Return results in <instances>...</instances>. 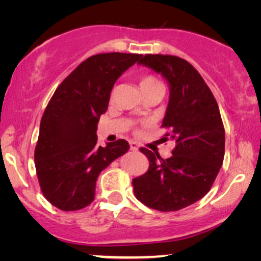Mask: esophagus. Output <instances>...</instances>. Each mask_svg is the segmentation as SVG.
Listing matches in <instances>:
<instances>
[{
  "instance_id": "1",
  "label": "esophagus",
  "mask_w": 261,
  "mask_h": 261,
  "mask_svg": "<svg viewBox=\"0 0 261 261\" xmlns=\"http://www.w3.org/2000/svg\"><path fill=\"white\" fill-rule=\"evenodd\" d=\"M129 146H130L132 151H138V149H139V145L134 141H129Z\"/></svg>"
}]
</instances>
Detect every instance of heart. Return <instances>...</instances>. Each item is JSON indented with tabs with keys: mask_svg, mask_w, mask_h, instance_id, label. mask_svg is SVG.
I'll return each mask as SVG.
<instances>
[{
	"mask_svg": "<svg viewBox=\"0 0 261 261\" xmlns=\"http://www.w3.org/2000/svg\"><path fill=\"white\" fill-rule=\"evenodd\" d=\"M139 84H140V89L142 90V89L152 87V85L159 84V82L156 81L154 77H152V76H144V77H141L140 83H139Z\"/></svg>",
	"mask_w": 261,
	"mask_h": 261,
	"instance_id": "1",
	"label": "heart"
}]
</instances>
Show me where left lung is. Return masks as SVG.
Masks as SVG:
<instances>
[{
	"instance_id": "obj_1",
	"label": "left lung",
	"mask_w": 261,
	"mask_h": 261,
	"mask_svg": "<svg viewBox=\"0 0 261 261\" xmlns=\"http://www.w3.org/2000/svg\"><path fill=\"white\" fill-rule=\"evenodd\" d=\"M139 65L162 74L169 84L164 141H173L172 155L163 159L147 148L148 171L134 178L139 201L160 212H177L208 194L224 156V128L219 106L197 70L174 56L146 55Z\"/></svg>"
}]
</instances>
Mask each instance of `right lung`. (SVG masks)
<instances>
[{"label": "right lung", "instance_id": "right-lung-1", "mask_svg": "<svg viewBox=\"0 0 261 261\" xmlns=\"http://www.w3.org/2000/svg\"><path fill=\"white\" fill-rule=\"evenodd\" d=\"M141 57L119 52L90 57L60 83L46 107L35 169L42 194L58 209L73 212L90 204L99 173L129 149L123 139L98 146L96 130L115 82Z\"/></svg>", "mask_w": 261, "mask_h": 261}]
</instances>
